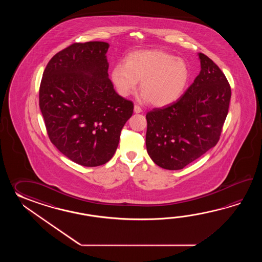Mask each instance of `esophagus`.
<instances>
[{
    "instance_id": "esophagus-1",
    "label": "esophagus",
    "mask_w": 262,
    "mask_h": 262,
    "mask_svg": "<svg viewBox=\"0 0 262 262\" xmlns=\"http://www.w3.org/2000/svg\"><path fill=\"white\" fill-rule=\"evenodd\" d=\"M134 112L135 113H140V112H142V110H141V107L139 105H135V106H134Z\"/></svg>"
}]
</instances>
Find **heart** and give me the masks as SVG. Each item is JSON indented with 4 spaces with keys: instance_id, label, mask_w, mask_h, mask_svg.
Instances as JSON below:
<instances>
[{
    "instance_id": "heart-1",
    "label": "heart",
    "mask_w": 262,
    "mask_h": 262,
    "mask_svg": "<svg viewBox=\"0 0 262 262\" xmlns=\"http://www.w3.org/2000/svg\"><path fill=\"white\" fill-rule=\"evenodd\" d=\"M190 78L184 59L163 50H139L118 63L112 72V82L122 96H128L140 82L142 98L156 106L170 105L184 94Z\"/></svg>"
}]
</instances>
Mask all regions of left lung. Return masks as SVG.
<instances>
[{"instance_id":"left-lung-1","label":"left lung","mask_w":262,"mask_h":262,"mask_svg":"<svg viewBox=\"0 0 262 262\" xmlns=\"http://www.w3.org/2000/svg\"><path fill=\"white\" fill-rule=\"evenodd\" d=\"M201 70L184 95L146 115V147L157 166L184 168L214 147L227 118L231 90L213 61L199 53Z\"/></svg>"}]
</instances>
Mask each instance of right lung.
<instances>
[{"instance_id":"add662e5","label":"right lung","mask_w":262,"mask_h":262,"mask_svg":"<svg viewBox=\"0 0 262 262\" xmlns=\"http://www.w3.org/2000/svg\"><path fill=\"white\" fill-rule=\"evenodd\" d=\"M110 45L75 43L53 56L39 89V106L50 141L84 167L106 164L117 150L134 105L108 78Z\"/></svg>"}]
</instances>
